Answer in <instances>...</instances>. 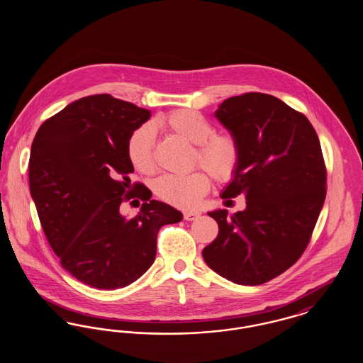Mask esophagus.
Masks as SVG:
<instances>
[{"mask_svg": "<svg viewBox=\"0 0 363 363\" xmlns=\"http://www.w3.org/2000/svg\"><path fill=\"white\" fill-rule=\"evenodd\" d=\"M200 218V212H194V211H186V212H184V219L185 220H196V219H199Z\"/></svg>", "mask_w": 363, "mask_h": 363, "instance_id": "esophagus-1", "label": "esophagus"}]
</instances>
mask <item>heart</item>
Returning a JSON list of instances; mask_svg holds the SVG:
<instances>
[{"label":"heart","mask_w":363,"mask_h":363,"mask_svg":"<svg viewBox=\"0 0 363 363\" xmlns=\"http://www.w3.org/2000/svg\"><path fill=\"white\" fill-rule=\"evenodd\" d=\"M154 126L175 135L194 145L193 163L200 164L216 182L230 181L241 162L238 140L225 133H215V128L201 113L194 110H177ZM155 130L151 125L138 128L128 140L126 154L132 166L141 173H151L154 163ZM211 189L207 174L201 172L188 175H163L154 184V190L163 201L184 209L197 207Z\"/></svg>","instance_id":"b5f03b06"}]
</instances>
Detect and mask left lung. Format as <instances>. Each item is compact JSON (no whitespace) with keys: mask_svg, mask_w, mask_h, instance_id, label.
Wrapping results in <instances>:
<instances>
[{"mask_svg":"<svg viewBox=\"0 0 363 363\" xmlns=\"http://www.w3.org/2000/svg\"><path fill=\"white\" fill-rule=\"evenodd\" d=\"M241 147V162L222 199L246 208L208 212L219 225L203 249L208 267L243 286L279 277L303 255L327 194V169L309 120L272 95L247 92L215 113Z\"/></svg>","mask_w":363,"mask_h":363,"instance_id":"left-lung-1","label":"left lung"}]
</instances>
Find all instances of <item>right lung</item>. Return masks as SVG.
Wrapping results in <instances>:
<instances>
[{
    "instance_id": "obj_1",
    "label": "right lung",
    "mask_w": 363,
    "mask_h": 363,
    "mask_svg": "<svg viewBox=\"0 0 363 363\" xmlns=\"http://www.w3.org/2000/svg\"><path fill=\"white\" fill-rule=\"evenodd\" d=\"M151 111L108 94L82 98L43 122L28 163L30 191L46 238L64 269L86 286L116 290L144 275L156 256L160 227L182 213L130 184L126 147ZM145 203L121 215V203Z\"/></svg>"
}]
</instances>
